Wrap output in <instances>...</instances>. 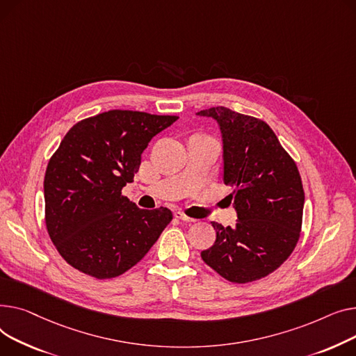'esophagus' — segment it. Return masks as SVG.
Segmentation results:
<instances>
[{
  "mask_svg": "<svg viewBox=\"0 0 356 356\" xmlns=\"http://www.w3.org/2000/svg\"><path fill=\"white\" fill-rule=\"evenodd\" d=\"M174 216L177 217V218H179V220H182V221H185V222H195L197 220L195 218H191V217H188V216H185L182 211H175L174 213Z\"/></svg>",
  "mask_w": 356,
  "mask_h": 356,
  "instance_id": "1",
  "label": "esophagus"
}]
</instances>
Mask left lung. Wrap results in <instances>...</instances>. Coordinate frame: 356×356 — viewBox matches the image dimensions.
Returning a JSON list of instances; mask_svg holds the SVG:
<instances>
[{"mask_svg": "<svg viewBox=\"0 0 356 356\" xmlns=\"http://www.w3.org/2000/svg\"><path fill=\"white\" fill-rule=\"evenodd\" d=\"M197 115L217 120L222 135L224 184L234 186L236 227L211 222L216 243L202 260L233 283L273 273L300 237L305 191L298 166L268 124L217 106Z\"/></svg>", "mask_w": 356, "mask_h": 356, "instance_id": "left-lung-1", "label": "left lung"}]
</instances>
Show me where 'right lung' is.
I'll list each match as a JSON object with an SVG mask.
<instances>
[{
    "label": "right lung",
    "mask_w": 356,
    "mask_h": 356,
    "mask_svg": "<svg viewBox=\"0 0 356 356\" xmlns=\"http://www.w3.org/2000/svg\"><path fill=\"white\" fill-rule=\"evenodd\" d=\"M178 116L109 111L66 134L44 177L46 227L60 256L96 279L140 261L172 220L165 207L142 210L122 195L149 140Z\"/></svg>",
    "instance_id": "obj_1"
}]
</instances>
